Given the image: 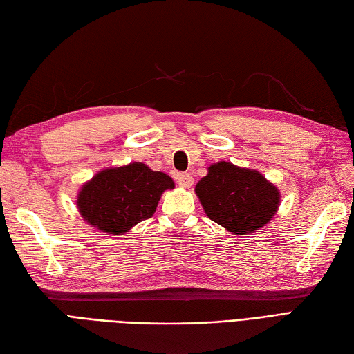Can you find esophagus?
<instances>
[{"instance_id": "obj_1", "label": "esophagus", "mask_w": 354, "mask_h": 354, "mask_svg": "<svg viewBox=\"0 0 354 354\" xmlns=\"http://www.w3.org/2000/svg\"><path fill=\"white\" fill-rule=\"evenodd\" d=\"M176 183L181 187H192L193 184V176L189 173H178L176 175Z\"/></svg>"}]
</instances>
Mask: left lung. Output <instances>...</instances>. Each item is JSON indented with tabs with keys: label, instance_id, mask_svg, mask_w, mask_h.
<instances>
[{
	"label": "left lung",
	"instance_id": "1",
	"mask_svg": "<svg viewBox=\"0 0 354 354\" xmlns=\"http://www.w3.org/2000/svg\"><path fill=\"white\" fill-rule=\"evenodd\" d=\"M194 190L209 219L239 236L265 227L280 205L277 187L261 173L225 161L209 165Z\"/></svg>",
	"mask_w": 354,
	"mask_h": 354
}]
</instances>
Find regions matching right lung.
Segmentation results:
<instances>
[{
  "instance_id": "add662e5",
  "label": "right lung",
  "mask_w": 354,
  "mask_h": 354,
  "mask_svg": "<svg viewBox=\"0 0 354 354\" xmlns=\"http://www.w3.org/2000/svg\"><path fill=\"white\" fill-rule=\"evenodd\" d=\"M173 187V179L165 173L132 162L97 173L82 187L77 207L82 217L94 228L120 236L133 225L150 219L162 192Z\"/></svg>"
}]
</instances>
